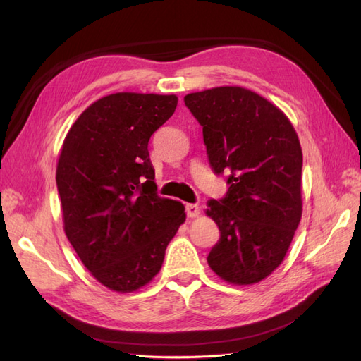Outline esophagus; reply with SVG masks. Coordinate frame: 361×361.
Listing matches in <instances>:
<instances>
[{
    "mask_svg": "<svg viewBox=\"0 0 361 361\" xmlns=\"http://www.w3.org/2000/svg\"><path fill=\"white\" fill-rule=\"evenodd\" d=\"M185 211H187V215L190 218H197L200 215V206L195 203H188L187 206H185Z\"/></svg>",
    "mask_w": 361,
    "mask_h": 361,
    "instance_id": "34e87169",
    "label": "esophagus"
}]
</instances>
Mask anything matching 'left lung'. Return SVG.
I'll list each match as a JSON object with an SVG mask.
<instances>
[{
  "instance_id": "obj_1",
  "label": "left lung",
  "mask_w": 361,
  "mask_h": 361,
  "mask_svg": "<svg viewBox=\"0 0 361 361\" xmlns=\"http://www.w3.org/2000/svg\"><path fill=\"white\" fill-rule=\"evenodd\" d=\"M203 126L207 159L231 173L226 197L206 215L220 228L207 264L231 285H255L285 259L302 214V152L288 116L244 87H214L185 96Z\"/></svg>"
}]
</instances>
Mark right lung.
Returning <instances> with one entry per match:
<instances>
[{
	"instance_id": "1",
	"label": "right lung",
	"mask_w": 361,
	"mask_h": 361,
	"mask_svg": "<svg viewBox=\"0 0 361 361\" xmlns=\"http://www.w3.org/2000/svg\"><path fill=\"white\" fill-rule=\"evenodd\" d=\"M176 106V94H108L85 108L63 141L56 180L64 233L90 274L114 292L152 281L187 218L180 202L157 194L147 150Z\"/></svg>"
}]
</instances>
